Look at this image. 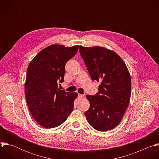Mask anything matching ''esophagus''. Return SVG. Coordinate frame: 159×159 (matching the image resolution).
Instances as JSON below:
<instances>
[{
	"label": "esophagus",
	"instance_id": "obj_1",
	"mask_svg": "<svg viewBox=\"0 0 159 159\" xmlns=\"http://www.w3.org/2000/svg\"><path fill=\"white\" fill-rule=\"evenodd\" d=\"M78 98L80 99H82L84 98V95H82V94H79L78 95Z\"/></svg>",
	"mask_w": 159,
	"mask_h": 159
}]
</instances>
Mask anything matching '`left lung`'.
<instances>
[{
    "instance_id": "1",
    "label": "left lung",
    "mask_w": 159,
    "mask_h": 159,
    "mask_svg": "<svg viewBox=\"0 0 159 159\" xmlns=\"http://www.w3.org/2000/svg\"><path fill=\"white\" fill-rule=\"evenodd\" d=\"M79 52L91 79L101 83L95 96H86L90 107L85 116L96 130L112 129L122 120L129 102V72L122 58L111 50L80 46Z\"/></svg>"
}]
</instances>
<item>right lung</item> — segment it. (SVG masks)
Instances as JSON below:
<instances>
[{"label": "right lung", "instance_id": "1", "mask_svg": "<svg viewBox=\"0 0 159 159\" xmlns=\"http://www.w3.org/2000/svg\"><path fill=\"white\" fill-rule=\"evenodd\" d=\"M79 45L65 47L52 44L39 52L30 63L25 84L30 111L39 125L53 128L61 125L74 109L77 93L58 89L63 82L66 63L78 52Z\"/></svg>", "mask_w": 159, "mask_h": 159}]
</instances>
